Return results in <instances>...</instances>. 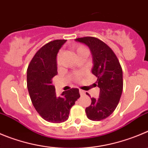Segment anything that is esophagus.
I'll return each mask as SVG.
<instances>
[{"label":"esophagus","instance_id":"34e87169","mask_svg":"<svg viewBox=\"0 0 148 148\" xmlns=\"http://www.w3.org/2000/svg\"><path fill=\"white\" fill-rule=\"evenodd\" d=\"M85 91L84 90H81V89H79V94L81 95V96H82V95H84L85 94Z\"/></svg>","mask_w":148,"mask_h":148}]
</instances>
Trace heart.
Listing matches in <instances>:
<instances>
[{
	"label": "heart",
	"mask_w": 148,
	"mask_h": 148,
	"mask_svg": "<svg viewBox=\"0 0 148 148\" xmlns=\"http://www.w3.org/2000/svg\"><path fill=\"white\" fill-rule=\"evenodd\" d=\"M74 49H75L77 55H78V54H80L81 52H85V51H88V49H87L85 47L81 46V45H77V46H75L74 47ZM60 53H59L57 58V62L58 64L60 63ZM77 78H78V76H76V79Z\"/></svg>",
	"instance_id": "b5f03b06"
}]
</instances>
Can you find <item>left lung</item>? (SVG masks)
<instances>
[{"instance_id": "obj_1", "label": "left lung", "mask_w": 148, "mask_h": 148, "mask_svg": "<svg viewBox=\"0 0 148 148\" xmlns=\"http://www.w3.org/2000/svg\"><path fill=\"white\" fill-rule=\"evenodd\" d=\"M75 41L89 47L93 58L91 71L98 78L96 85L100 88L99 97L91 99L85 112L91 121H101L114 111L120 101L123 86L122 68L111 48L99 38L87 36Z\"/></svg>"}]
</instances>
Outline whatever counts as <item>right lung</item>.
I'll return each mask as SVG.
<instances>
[{
  "label": "right lung",
  "mask_w": 148,
  "mask_h": 148,
  "mask_svg": "<svg viewBox=\"0 0 148 148\" xmlns=\"http://www.w3.org/2000/svg\"><path fill=\"white\" fill-rule=\"evenodd\" d=\"M66 41L55 40L43 46L27 70V86L33 105L43 119L55 123L67 121L70 110L80 97L77 88L63 91L57 96L52 85V78L58 74V53Z\"/></svg>",
  "instance_id": "obj_1"
}]
</instances>
